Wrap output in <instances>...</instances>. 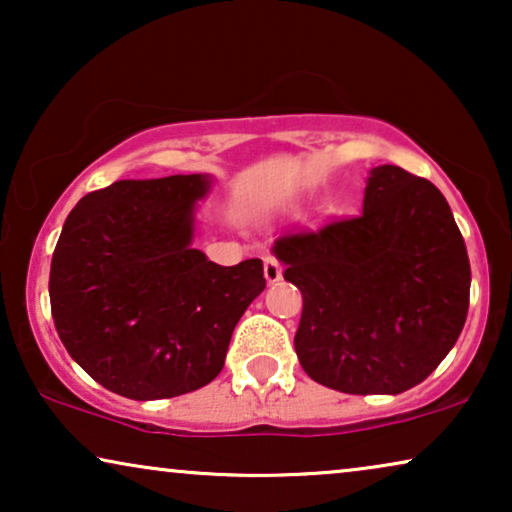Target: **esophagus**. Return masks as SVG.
Wrapping results in <instances>:
<instances>
[{
    "mask_svg": "<svg viewBox=\"0 0 512 512\" xmlns=\"http://www.w3.org/2000/svg\"><path fill=\"white\" fill-rule=\"evenodd\" d=\"M263 270H265V279H268L270 284H275V282H279V279H282V263H279L277 258H272V256L265 258Z\"/></svg>",
    "mask_w": 512,
    "mask_h": 512,
    "instance_id": "34e87169",
    "label": "esophagus"
}]
</instances>
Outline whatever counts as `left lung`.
I'll return each mask as SVG.
<instances>
[{
    "instance_id": "left-lung-1",
    "label": "left lung",
    "mask_w": 512,
    "mask_h": 512,
    "mask_svg": "<svg viewBox=\"0 0 512 512\" xmlns=\"http://www.w3.org/2000/svg\"><path fill=\"white\" fill-rule=\"evenodd\" d=\"M284 279L303 293L293 338L314 382L401 394L457 342L471 263L445 195L396 165L370 170L363 212L277 237Z\"/></svg>"
}]
</instances>
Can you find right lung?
Instances as JSON below:
<instances>
[{"label":"right lung","mask_w":512,"mask_h":512,"mask_svg":"<svg viewBox=\"0 0 512 512\" xmlns=\"http://www.w3.org/2000/svg\"><path fill=\"white\" fill-rule=\"evenodd\" d=\"M202 174L116 181L83 195L55 244L62 345L104 389L172 398L221 373L237 321L265 289L261 258L216 265L191 247Z\"/></svg>","instance_id":"1"}]
</instances>
